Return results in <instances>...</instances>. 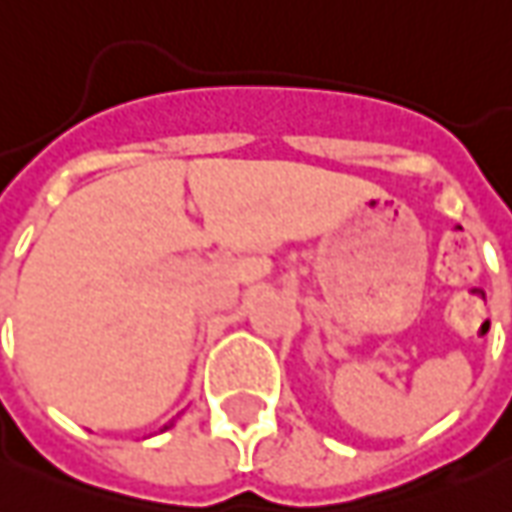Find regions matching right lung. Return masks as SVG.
<instances>
[{
    "mask_svg": "<svg viewBox=\"0 0 512 512\" xmlns=\"http://www.w3.org/2000/svg\"><path fill=\"white\" fill-rule=\"evenodd\" d=\"M169 427H171V424H169ZM169 427H163V430H169Z\"/></svg>",
    "mask_w": 512,
    "mask_h": 512,
    "instance_id": "right-lung-1",
    "label": "right lung"
}]
</instances>
